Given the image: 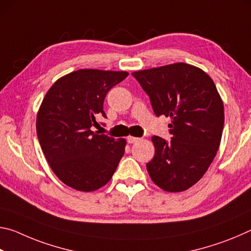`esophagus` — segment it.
Returning <instances> with one entry per match:
<instances>
[{"mask_svg": "<svg viewBox=\"0 0 251 251\" xmlns=\"http://www.w3.org/2000/svg\"><path fill=\"white\" fill-rule=\"evenodd\" d=\"M138 141H139V138L133 137V136H128V137H127V143H128V144H134V143L138 142Z\"/></svg>", "mask_w": 251, "mask_h": 251, "instance_id": "obj_1", "label": "esophagus"}]
</instances>
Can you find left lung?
I'll list each match as a JSON object with an SVG mask.
<instances>
[{"label":"left lung","mask_w":251,"mask_h":251,"mask_svg":"<svg viewBox=\"0 0 251 251\" xmlns=\"http://www.w3.org/2000/svg\"><path fill=\"white\" fill-rule=\"evenodd\" d=\"M156 116L172 118L171 142L152 136L155 155L146 164L151 180L171 193L201 179L214 160L224 128V104L215 83L198 67L176 63L134 72Z\"/></svg>","instance_id":"8db88e82"}]
</instances>
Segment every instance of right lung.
I'll use <instances>...</instances> for the list:
<instances>
[{"label":"right lung","mask_w":251,"mask_h":251,"mask_svg":"<svg viewBox=\"0 0 251 251\" xmlns=\"http://www.w3.org/2000/svg\"><path fill=\"white\" fill-rule=\"evenodd\" d=\"M127 72L79 70L54 83L36 118L45 158L65 185L93 192L110 180L125 152V139L93 131L106 114L104 100Z\"/></svg>","instance_id":"obj_1"}]
</instances>
